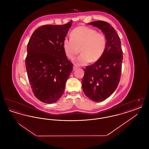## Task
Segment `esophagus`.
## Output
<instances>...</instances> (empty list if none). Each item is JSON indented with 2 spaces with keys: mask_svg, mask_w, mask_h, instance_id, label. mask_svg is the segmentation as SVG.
<instances>
[{
  "mask_svg": "<svg viewBox=\"0 0 149 149\" xmlns=\"http://www.w3.org/2000/svg\"><path fill=\"white\" fill-rule=\"evenodd\" d=\"M78 68V66L76 65H74V66H73V70H75L76 69Z\"/></svg>",
  "mask_w": 149,
  "mask_h": 149,
  "instance_id": "34e87169",
  "label": "esophagus"
}]
</instances>
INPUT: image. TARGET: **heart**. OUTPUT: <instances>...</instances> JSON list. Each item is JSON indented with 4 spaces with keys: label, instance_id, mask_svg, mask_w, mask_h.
<instances>
[{
    "label": "heart",
    "instance_id": "1",
    "mask_svg": "<svg viewBox=\"0 0 149 149\" xmlns=\"http://www.w3.org/2000/svg\"><path fill=\"white\" fill-rule=\"evenodd\" d=\"M70 38L64 39L63 47L66 56L70 59L74 58L80 49L81 54L74 61L78 65L97 62L106 49L105 35L86 26H79L72 29Z\"/></svg>",
    "mask_w": 149,
    "mask_h": 149
}]
</instances>
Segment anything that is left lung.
<instances>
[{
  "instance_id": "8db88e82",
  "label": "left lung",
  "mask_w": 149,
  "mask_h": 149,
  "mask_svg": "<svg viewBox=\"0 0 149 149\" xmlns=\"http://www.w3.org/2000/svg\"><path fill=\"white\" fill-rule=\"evenodd\" d=\"M88 24L103 32L107 38V47L99 61L86 66L81 85L88 98L94 102H101L108 98L119 84L123 52L120 37L110 24L101 21Z\"/></svg>"
}]
</instances>
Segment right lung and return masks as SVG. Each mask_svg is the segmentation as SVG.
I'll use <instances>...</instances> for the list:
<instances>
[{
    "mask_svg": "<svg viewBox=\"0 0 149 149\" xmlns=\"http://www.w3.org/2000/svg\"><path fill=\"white\" fill-rule=\"evenodd\" d=\"M72 21L63 25H44L36 29L27 45L26 68L36 97L45 103H54L64 93L72 71L63 42Z\"/></svg>",
    "mask_w": 149,
    "mask_h": 149,
    "instance_id": "add662e5",
    "label": "right lung"
}]
</instances>
